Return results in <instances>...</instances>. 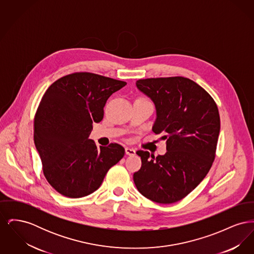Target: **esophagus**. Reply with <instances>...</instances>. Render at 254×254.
<instances>
[{
  "label": "esophagus",
  "instance_id": "obj_1",
  "mask_svg": "<svg viewBox=\"0 0 254 254\" xmlns=\"http://www.w3.org/2000/svg\"><path fill=\"white\" fill-rule=\"evenodd\" d=\"M125 151H126V154H127V155H129V156L135 155V153H136V151H135L133 148H131V147H126Z\"/></svg>",
  "mask_w": 254,
  "mask_h": 254
}]
</instances>
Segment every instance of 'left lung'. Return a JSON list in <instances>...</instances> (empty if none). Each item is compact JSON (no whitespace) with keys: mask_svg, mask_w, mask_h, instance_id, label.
I'll list each match as a JSON object with an SVG mask.
<instances>
[{"mask_svg":"<svg viewBox=\"0 0 254 254\" xmlns=\"http://www.w3.org/2000/svg\"><path fill=\"white\" fill-rule=\"evenodd\" d=\"M137 88L156 109L153 132L167 140L164 155L138 150L142 167L133 181L147 199L172 204L203 181L215 158L220 116L214 100L193 81L184 77L138 80Z\"/></svg>","mask_w":254,"mask_h":254,"instance_id":"8db88e82","label":"left lung"}]
</instances>
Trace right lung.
Masks as SVG:
<instances>
[{"label":"right lung","mask_w":254,"mask_h":254,"mask_svg":"<svg viewBox=\"0 0 254 254\" xmlns=\"http://www.w3.org/2000/svg\"><path fill=\"white\" fill-rule=\"evenodd\" d=\"M127 85L93 73H73L49 86L34 119V143L51 187L69 198L94 192L125 155L118 144L97 147L88 139L112 93Z\"/></svg>","instance_id":"add662e5"}]
</instances>
